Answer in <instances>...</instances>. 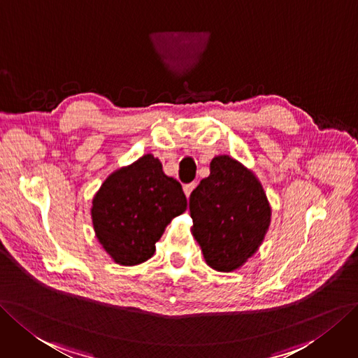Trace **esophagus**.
I'll return each mask as SVG.
<instances>
[{
  "mask_svg": "<svg viewBox=\"0 0 358 358\" xmlns=\"http://www.w3.org/2000/svg\"><path fill=\"white\" fill-rule=\"evenodd\" d=\"M196 187V184L194 182H190V184H186V186L182 187V190H184V194H186V197H189L190 196V193L193 192V189Z\"/></svg>",
  "mask_w": 358,
  "mask_h": 358,
  "instance_id": "obj_1",
  "label": "esophagus"
}]
</instances>
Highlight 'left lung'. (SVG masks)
Returning a JSON list of instances; mask_svg holds the SVG:
<instances>
[{
  "label": "left lung",
  "mask_w": 358,
  "mask_h": 358,
  "mask_svg": "<svg viewBox=\"0 0 358 358\" xmlns=\"http://www.w3.org/2000/svg\"><path fill=\"white\" fill-rule=\"evenodd\" d=\"M189 199L192 234L205 262L220 273L243 267L255 255L271 222V205L252 169L218 155Z\"/></svg>",
  "instance_id": "1"
}]
</instances>
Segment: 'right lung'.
Listing matches in <instances>:
<instances>
[{
    "label": "right lung",
    "mask_w": 358,
    "mask_h": 358,
    "mask_svg": "<svg viewBox=\"0 0 358 358\" xmlns=\"http://www.w3.org/2000/svg\"><path fill=\"white\" fill-rule=\"evenodd\" d=\"M91 203L99 243L125 267L150 259L168 224L187 209L181 184L165 174L152 153L115 169Z\"/></svg>",
    "instance_id": "obj_1"
}]
</instances>
